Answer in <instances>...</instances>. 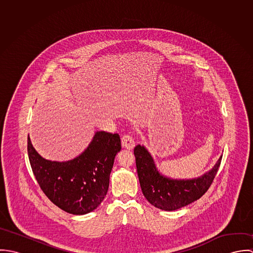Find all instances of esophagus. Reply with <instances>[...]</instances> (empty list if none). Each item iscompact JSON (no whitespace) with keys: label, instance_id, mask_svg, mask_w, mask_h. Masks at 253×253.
Wrapping results in <instances>:
<instances>
[{"label":"esophagus","instance_id":"1","mask_svg":"<svg viewBox=\"0 0 253 253\" xmlns=\"http://www.w3.org/2000/svg\"><path fill=\"white\" fill-rule=\"evenodd\" d=\"M122 146L126 149H132L135 146V142L130 135L125 134L122 137Z\"/></svg>","mask_w":253,"mask_h":253}]
</instances>
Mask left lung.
<instances>
[{
    "label": "left lung",
    "instance_id": "left-lung-1",
    "mask_svg": "<svg viewBox=\"0 0 253 253\" xmlns=\"http://www.w3.org/2000/svg\"><path fill=\"white\" fill-rule=\"evenodd\" d=\"M137 174L142 193L154 207L172 211L199 200L211 187L216 175L221 159L214 167L200 177L192 179H173L162 174L153 157L144 146L134 148Z\"/></svg>",
    "mask_w": 253,
    "mask_h": 253
}]
</instances>
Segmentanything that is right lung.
<instances>
[{"instance_id": "add662e5", "label": "right lung", "mask_w": 253, "mask_h": 253, "mask_svg": "<svg viewBox=\"0 0 253 253\" xmlns=\"http://www.w3.org/2000/svg\"><path fill=\"white\" fill-rule=\"evenodd\" d=\"M118 133L95 132L87 148L75 159L55 162L38 154L28 136V156L33 173L44 195L62 211L83 215L104 200L115 157L120 152Z\"/></svg>"}]
</instances>
